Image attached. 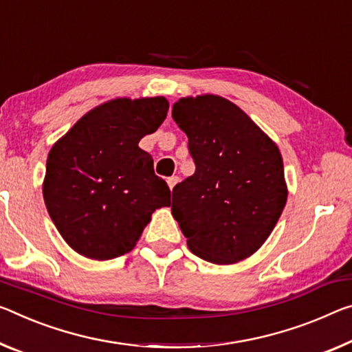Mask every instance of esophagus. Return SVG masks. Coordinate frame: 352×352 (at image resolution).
<instances>
[{
	"mask_svg": "<svg viewBox=\"0 0 352 352\" xmlns=\"http://www.w3.org/2000/svg\"><path fill=\"white\" fill-rule=\"evenodd\" d=\"M178 180H180V178H178L177 175H172V177H169V178H167V185H169V188L172 189V188H174L175 185H177V183H178Z\"/></svg>",
	"mask_w": 352,
	"mask_h": 352,
	"instance_id": "esophagus-1",
	"label": "esophagus"
}]
</instances>
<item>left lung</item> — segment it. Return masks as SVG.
Returning a JSON list of instances; mask_svg holds the SVG:
<instances>
[{
    "label": "left lung",
    "instance_id": "obj_1",
    "mask_svg": "<svg viewBox=\"0 0 352 352\" xmlns=\"http://www.w3.org/2000/svg\"><path fill=\"white\" fill-rule=\"evenodd\" d=\"M172 119L186 133L196 172L172 191V214L200 258L230 265L271 235L287 204L282 155L250 117L217 96L180 98Z\"/></svg>",
    "mask_w": 352,
    "mask_h": 352
}]
</instances>
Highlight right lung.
I'll return each instance as SVG.
<instances>
[{
    "label": "right lung",
    "instance_id": "obj_1",
    "mask_svg": "<svg viewBox=\"0 0 352 352\" xmlns=\"http://www.w3.org/2000/svg\"><path fill=\"white\" fill-rule=\"evenodd\" d=\"M167 109L164 97L111 100L82 116L50 150L43 199L78 254L111 260L130 252L153 211L170 205L152 155L138 146L158 130Z\"/></svg>",
    "mask_w": 352,
    "mask_h": 352
}]
</instances>
